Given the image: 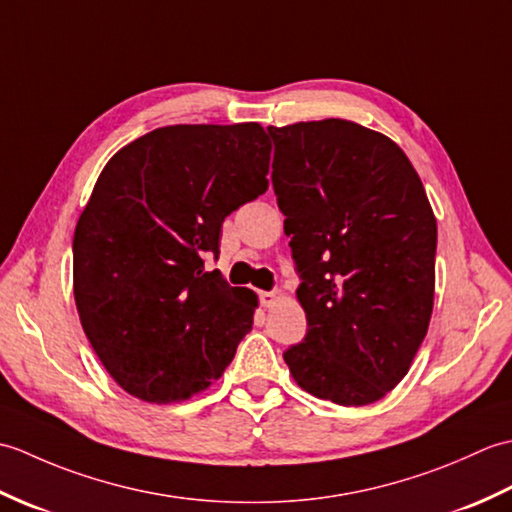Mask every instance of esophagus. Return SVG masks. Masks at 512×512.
<instances>
[{"label":"esophagus","mask_w":512,"mask_h":512,"mask_svg":"<svg viewBox=\"0 0 512 512\" xmlns=\"http://www.w3.org/2000/svg\"><path fill=\"white\" fill-rule=\"evenodd\" d=\"M279 299H281V295L279 292H259V301H262V306L264 308H273L275 303H279Z\"/></svg>","instance_id":"34e87169"}]
</instances>
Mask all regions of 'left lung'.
Instances as JSON below:
<instances>
[{
    "label": "left lung",
    "instance_id": "1",
    "mask_svg": "<svg viewBox=\"0 0 512 512\" xmlns=\"http://www.w3.org/2000/svg\"><path fill=\"white\" fill-rule=\"evenodd\" d=\"M306 339L284 352L295 383L343 407L383 398L429 330L436 215L394 140L343 118L268 127Z\"/></svg>",
    "mask_w": 512,
    "mask_h": 512
}]
</instances>
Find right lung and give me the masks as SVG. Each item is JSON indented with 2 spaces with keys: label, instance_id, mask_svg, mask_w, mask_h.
I'll use <instances>...</instances> for the list:
<instances>
[{
  "label": "right lung",
  "instance_id": "add662e5",
  "mask_svg": "<svg viewBox=\"0 0 512 512\" xmlns=\"http://www.w3.org/2000/svg\"><path fill=\"white\" fill-rule=\"evenodd\" d=\"M270 149L259 123L169 125L101 171L74 231V301L127 394L189 400L253 328L255 292L204 273V255L220 253L224 217L266 193Z\"/></svg>",
  "mask_w": 512,
  "mask_h": 512
}]
</instances>
